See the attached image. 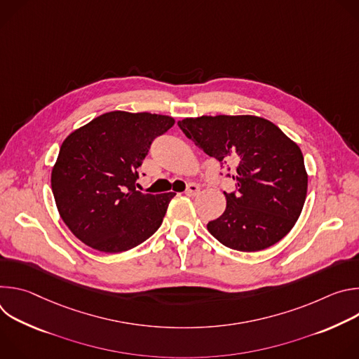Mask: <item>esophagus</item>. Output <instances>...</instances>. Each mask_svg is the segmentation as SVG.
I'll return each mask as SVG.
<instances>
[{
  "instance_id": "1",
  "label": "esophagus",
  "mask_w": 359,
  "mask_h": 359,
  "mask_svg": "<svg viewBox=\"0 0 359 359\" xmlns=\"http://www.w3.org/2000/svg\"><path fill=\"white\" fill-rule=\"evenodd\" d=\"M198 191H200V187H198L197 184H194V183H190V184L186 187L184 194H186V196H189V197H194Z\"/></svg>"
}]
</instances>
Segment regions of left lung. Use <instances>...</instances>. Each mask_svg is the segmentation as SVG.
Segmentation results:
<instances>
[{
    "mask_svg": "<svg viewBox=\"0 0 359 359\" xmlns=\"http://www.w3.org/2000/svg\"><path fill=\"white\" fill-rule=\"evenodd\" d=\"M182 132L236 182L224 213L208 223L226 247L260 251L278 243L298 220L309 186L297 143L273 122L250 115L200 116L177 122Z\"/></svg>",
    "mask_w": 359,
    "mask_h": 359,
    "instance_id": "8db88e82",
    "label": "left lung"
}]
</instances>
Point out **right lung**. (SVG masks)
I'll list each match as a JSON object with an SVG mask.
<instances>
[{"instance_id":"add662e5","label":"right lung","mask_w":359,"mask_h":359,"mask_svg":"<svg viewBox=\"0 0 359 359\" xmlns=\"http://www.w3.org/2000/svg\"><path fill=\"white\" fill-rule=\"evenodd\" d=\"M173 125L165 115L115 111L64 140L50 186L62 220L81 241L122 252L161 227L175 193H142L136 180L153 140Z\"/></svg>"}]
</instances>
